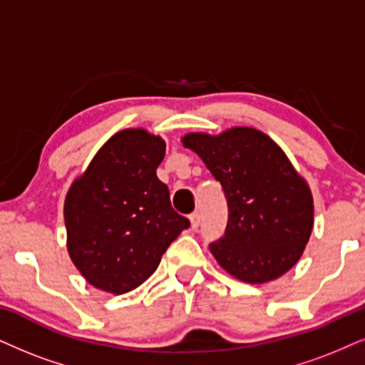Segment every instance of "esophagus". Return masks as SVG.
<instances>
[{
    "label": "esophagus",
    "instance_id": "esophagus-1",
    "mask_svg": "<svg viewBox=\"0 0 365 365\" xmlns=\"http://www.w3.org/2000/svg\"><path fill=\"white\" fill-rule=\"evenodd\" d=\"M190 222H192V229H198V225H200V214H198V212H193L190 215Z\"/></svg>",
    "mask_w": 365,
    "mask_h": 365
}]
</instances>
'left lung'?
Instances as JSON below:
<instances>
[{
  "label": "left lung",
  "instance_id": "left-lung-1",
  "mask_svg": "<svg viewBox=\"0 0 365 365\" xmlns=\"http://www.w3.org/2000/svg\"><path fill=\"white\" fill-rule=\"evenodd\" d=\"M183 145L204 160L227 200L225 234L209 246L217 262L246 283L292 269L310 239L313 198L283 150L252 128L190 133Z\"/></svg>",
  "mask_w": 365,
  "mask_h": 365
}]
</instances>
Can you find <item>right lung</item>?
<instances>
[{
	"label": "right lung",
	"instance_id": "right-lung-1",
	"mask_svg": "<svg viewBox=\"0 0 365 365\" xmlns=\"http://www.w3.org/2000/svg\"><path fill=\"white\" fill-rule=\"evenodd\" d=\"M165 141L145 129H124L106 141L66 197L68 255L92 286L131 292L158 267L183 229L170 190L156 177Z\"/></svg>",
	"mask_w": 365,
	"mask_h": 365
}]
</instances>
